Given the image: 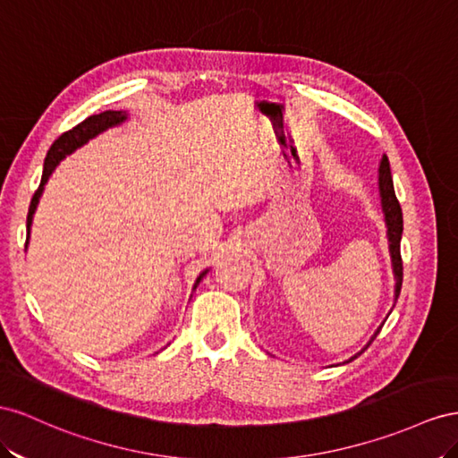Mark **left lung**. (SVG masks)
I'll list each match as a JSON object with an SVG mask.
<instances>
[{"label":"left lung","mask_w":458,"mask_h":458,"mask_svg":"<svg viewBox=\"0 0 458 458\" xmlns=\"http://www.w3.org/2000/svg\"><path fill=\"white\" fill-rule=\"evenodd\" d=\"M380 195H382V207H384V215H386V225H387V238H389V253H391V263H394V272H395V301L401 293V284H403V259H401V233H403V211L401 205L397 201V195L394 190V180H391V171H389V161L387 157H382L380 163ZM384 326V324H382ZM380 328L376 330V334L372 335V339L369 342V345L374 342V337L380 334ZM367 345V347H369ZM364 347V349H367ZM362 349V351H364ZM360 351V352H362ZM359 352V355H360ZM357 357V355H355ZM355 357H351L349 360H352ZM345 360V362H349Z\"/></svg>","instance_id":"1"}]
</instances>
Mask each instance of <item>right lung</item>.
<instances>
[{"instance_id":"obj_1","label":"right lung","mask_w":458,"mask_h":458,"mask_svg":"<svg viewBox=\"0 0 458 458\" xmlns=\"http://www.w3.org/2000/svg\"><path fill=\"white\" fill-rule=\"evenodd\" d=\"M123 121H126V113H123V111H106V113H99V114H91V116H88L86 121H82L81 124H76L74 128L69 130V132L61 134L54 141V146L49 148V151L46 155L42 182H40V186H38V190L34 191L30 207H29V216H26V236H30L32 216H34V211H36V207H38V201H40V195L44 191V184L47 182V178L51 176V173H54V168L59 165V161H63L64 157L71 155L76 148L84 146L88 140L101 134L103 130H107V128H111L114 124H121ZM26 243H29V238H26ZM205 272L198 278V282H195V285H198L199 280L205 276Z\"/></svg>"}]
</instances>
